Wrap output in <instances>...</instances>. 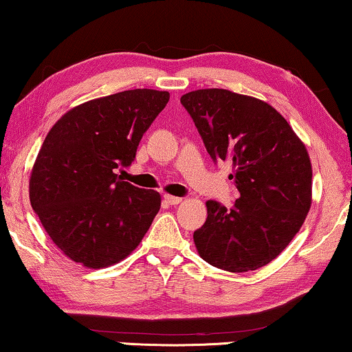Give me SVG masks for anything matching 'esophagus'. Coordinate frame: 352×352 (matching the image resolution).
Masks as SVG:
<instances>
[{
    "mask_svg": "<svg viewBox=\"0 0 352 352\" xmlns=\"http://www.w3.org/2000/svg\"><path fill=\"white\" fill-rule=\"evenodd\" d=\"M164 201L169 204V206H178V204H182L183 199L182 197H175V196H169V194H166Z\"/></svg>",
    "mask_w": 352,
    "mask_h": 352,
    "instance_id": "34e87169",
    "label": "esophagus"
}]
</instances>
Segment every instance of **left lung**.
<instances>
[{
	"label": "left lung",
	"mask_w": 352,
	"mask_h": 352,
	"mask_svg": "<svg viewBox=\"0 0 352 352\" xmlns=\"http://www.w3.org/2000/svg\"><path fill=\"white\" fill-rule=\"evenodd\" d=\"M210 158L229 161L240 192L228 210L207 201V219L194 232L201 258L228 272L274 261L289 245L311 206V162L305 145L280 112L223 88L183 94Z\"/></svg>",
	"instance_id": "obj_1"
}]
</instances>
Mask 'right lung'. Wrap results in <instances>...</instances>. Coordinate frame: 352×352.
<instances>
[{"instance_id":"1","label":"right lung","mask_w":352,"mask_h":352,"mask_svg":"<svg viewBox=\"0 0 352 352\" xmlns=\"http://www.w3.org/2000/svg\"><path fill=\"white\" fill-rule=\"evenodd\" d=\"M169 93L138 88L71 109L54 124L31 170L30 201L67 258L90 269L138 248L161 207L158 191L115 172L135 158L140 139Z\"/></svg>"}]
</instances>
